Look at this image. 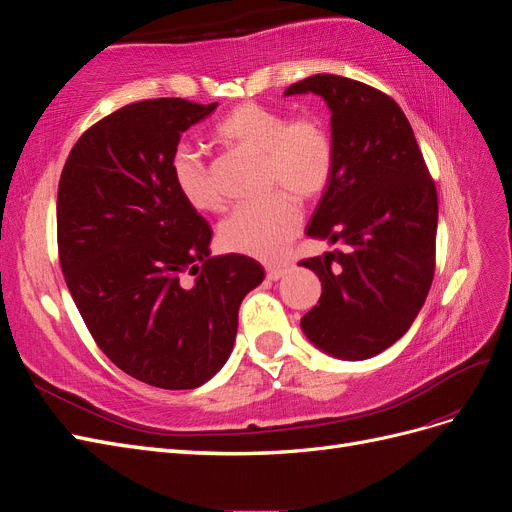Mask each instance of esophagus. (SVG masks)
Here are the masks:
<instances>
[{
    "label": "esophagus",
    "instance_id": "34e87169",
    "mask_svg": "<svg viewBox=\"0 0 512 512\" xmlns=\"http://www.w3.org/2000/svg\"><path fill=\"white\" fill-rule=\"evenodd\" d=\"M288 273V269L286 267H267V277L271 282H277V280H282V277Z\"/></svg>",
    "mask_w": 512,
    "mask_h": 512
}]
</instances>
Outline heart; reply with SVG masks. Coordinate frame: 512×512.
I'll return each mask as SVG.
<instances>
[{
	"label": "heart",
	"mask_w": 512,
	"mask_h": 512,
	"mask_svg": "<svg viewBox=\"0 0 512 512\" xmlns=\"http://www.w3.org/2000/svg\"><path fill=\"white\" fill-rule=\"evenodd\" d=\"M215 138L230 149L262 158L265 188L275 192L243 205L220 224V243L230 252L273 260L301 228V200L318 198L333 175L335 151L329 130L314 117L290 119L273 108L245 102L215 126ZM170 177L181 198L196 211H218L220 196L205 160L179 145L170 156Z\"/></svg>",
	"instance_id": "heart-1"
}]
</instances>
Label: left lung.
<instances>
[{"label":"left lung","mask_w":512,"mask_h":512,"mask_svg":"<svg viewBox=\"0 0 512 512\" xmlns=\"http://www.w3.org/2000/svg\"><path fill=\"white\" fill-rule=\"evenodd\" d=\"M294 94L327 102L335 151L331 181L305 228L335 250L301 262L322 282L301 329L335 359L365 361L406 335L427 299L436 185L393 98L337 74H314L284 91Z\"/></svg>","instance_id":"obj_1"}]
</instances>
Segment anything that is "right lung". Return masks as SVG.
I'll return each mask as SVG.
<instances>
[{
	"mask_svg": "<svg viewBox=\"0 0 512 512\" xmlns=\"http://www.w3.org/2000/svg\"><path fill=\"white\" fill-rule=\"evenodd\" d=\"M215 108L183 98L119 108L72 147L57 190L61 271L89 333L121 371L168 391L218 374L239 305L265 280L250 256H211V226L170 177L181 134Z\"/></svg>",
	"mask_w": 512,
	"mask_h": 512,
	"instance_id": "obj_1",
	"label": "right lung"
}]
</instances>
